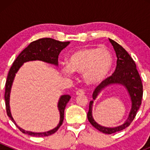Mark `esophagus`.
Masks as SVG:
<instances>
[{
    "label": "esophagus",
    "instance_id": "1",
    "mask_svg": "<svg viewBox=\"0 0 150 150\" xmlns=\"http://www.w3.org/2000/svg\"><path fill=\"white\" fill-rule=\"evenodd\" d=\"M85 94V92L82 89H79L76 91V95H79V96H83V95Z\"/></svg>",
    "mask_w": 150,
    "mask_h": 150
}]
</instances>
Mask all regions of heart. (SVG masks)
Returning <instances> with one entry per match:
<instances>
[{
  "mask_svg": "<svg viewBox=\"0 0 150 150\" xmlns=\"http://www.w3.org/2000/svg\"><path fill=\"white\" fill-rule=\"evenodd\" d=\"M112 65V55L108 48L87 47L71 54L62 71L67 75L73 72L83 74L86 84L97 85L107 78Z\"/></svg>",
  "mask_w": 150,
  "mask_h": 150,
  "instance_id": "obj_1",
  "label": "heart"
}]
</instances>
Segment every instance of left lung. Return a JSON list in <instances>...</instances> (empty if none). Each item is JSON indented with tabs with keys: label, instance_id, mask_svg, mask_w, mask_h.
<instances>
[{
	"label": "left lung",
	"instance_id": "1",
	"mask_svg": "<svg viewBox=\"0 0 150 150\" xmlns=\"http://www.w3.org/2000/svg\"><path fill=\"white\" fill-rule=\"evenodd\" d=\"M113 46L117 56V66L114 73L101 83L93 91V99L95 100L102 89L112 84H121L128 91L131 99V109L126 121L120 126L115 128H107L99 125L92 116V107L93 101L89 103V110L88 112V120L94 128L101 132L107 134H112L125 129L132 122L142 104L143 96V86L142 80L137 69V65L134 59L122 47L112 39H109Z\"/></svg>",
	"mask_w": 150,
	"mask_h": 150
}]
</instances>
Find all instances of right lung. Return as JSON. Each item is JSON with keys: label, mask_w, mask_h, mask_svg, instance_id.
<instances>
[{"label": "right lung", "mask_w": 150, "mask_h": 150, "mask_svg": "<svg viewBox=\"0 0 150 150\" xmlns=\"http://www.w3.org/2000/svg\"><path fill=\"white\" fill-rule=\"evenodd\" d=\"M69 44V41L62 42L59 40H56L54 39L49 38H40L37 40L32 42L27 48H25L20 54H19L13 64L11 67L10 70L8 72V76H7L6 82V88H5V98L6 102V112L8 117H10L11 120L14 122L15 125H16L18 128L22 131L23 134H28L33 137H48V136L54 134L57 130L59 128L62 124L63 120H64V109L70 99L71 96L69 95H63L60 97L59 100L58 102V109L60 112V120L59 122L58 125L54 129L48 131L47 132L43 133H34L31 131H27L24 129L21 128L20 127L18 126L16 124L13 117H12L10 111L9 107V96L10 91L11 88L12 83H13V79L16 73L20 67L25 62L29 61H34V60H40L45 62L53 64L54 65H58V57L59 55L62 50L64 49L66 46Z\"/></svg>", "instance_id": "right-lung-1"}]
</instances>
